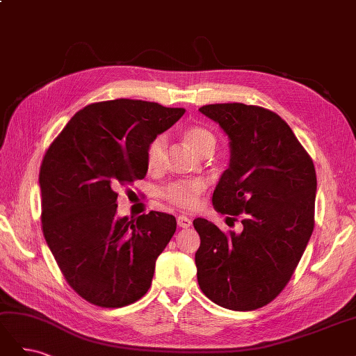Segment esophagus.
<instances>
[{"instance_id": "obj_1", "label": "esophagus", "mask_w": 356, "mask_h": 356, "mask_svg": "<svg viewBox=\"0 0 356 356\" xmlns=\"http://www.w3.org/2000/svg\"><path fill=\"white\" fill-rule=\"evenodd\" d=\"M177 222H178L179 227H182V229H188L191 225V220L184 217V215H179V217L177 218Z\"/></svg>"}]
</instances>
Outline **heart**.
Returning <instances> with one entry per match:
<instances>
[{
	"mask_svg": "<svg viewBox=\"0 0 356 356\" xmlns=\"http://www.w3.org/2000/svg\"><path fill=\"white\" fill-rule=\"evenodd\" d=\"M186 141L190 147L195 149L200 156L212 154L215 145H217V138L209 131V129L193 124L188 126L184 132ZM166 136L157 135L152 143L148 144L145 152V163L148 170L156 172L160 170L165 163L166 154ZM208 184L203 178H191V179H178L170 182L163 188V197L175 207L182 209L195 208L202 193L207 190Z\"/></svg>",
	"mask_w": 356,
	"mask_h": 356,
	"instance_id": "1",
	"label": "heart"
}]
</instances>
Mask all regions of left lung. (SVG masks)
Returning <instances> with one entry per match:
<instances>
[{
	"mask_svg": "<svg viewBox=\"0 0 356 356\" xmlns=\"http://www.w3.org/2000/svg\"><path fill=\"white\" fill-rule=\"evenodd\" d=\"M199 111L230 138V165L212 203L229 218L242 215L243 230L193 221L200 236L197 282L221 307L260 309L286 286L314 232V160L284 118L263 106L211 104Z\"/></svg>",
	"mask_w": 356,
	"mask_h": 356,
	"instance_id": "obj_1",
	"label": "left lung"
}]
</instances>
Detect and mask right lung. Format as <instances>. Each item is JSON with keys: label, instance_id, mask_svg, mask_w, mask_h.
<instances>
[{"label": "right lung", "instance_id": "obj_1", "mask_svg": "<svg viewBox=\"0 0 356 356\" xmlns=\"http://www.w3.org/2000/svg\"><path fill=\"white\" fill-rule=\"evenodd\" d=\"M184 113L136 99L95 102L74 114L42 159V234L65 281L92 305H132L152 285L177 220L157 211L117 218V191L145 177L148 144Z\"/></svg>", "mask_w": 356, "mask_h": 356}]
</instances>
